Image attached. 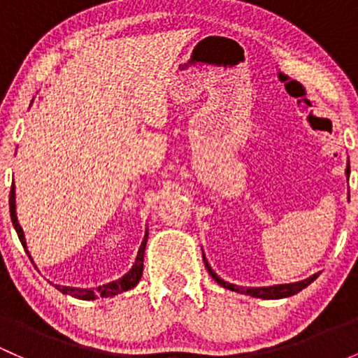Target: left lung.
<instances>
[{
  "instance_id": "left-lung-1",
  "label": "left lung",
  "mask_w": 358,
  "mask_h": 358,
  "mask_svg": "<svg viewBox=\"0 0 358 358\" xmlns=\"http://www.w3.org/2000/svg\"><path fill=\"white\" fill-rule=\"evenodd\" d=\"M350 174V164L347 167V176ZM203 261H205V266L208 273L211 275V278L215 280V282L218 283V285H222L224 288H229V290L232 292H239V294H245V295H251V297H257V299H283V297H290V295H295L297 292H301L302 288H306L307 285H310V283L314 282V280L317 278L319 273L316 275H313L310 278L307 280H302V282H297V283H285V285H273V287H237V285H232V283L229 282H224V280L220 278V276L217 275L213 270H211V266L208 264V261H206V257L203 256Z\"/></svg>"
}]
</instances>
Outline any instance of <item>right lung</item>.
Segmentation results:
<instances>
[{
	"label": "right lung",
	"mask_w": 358,
	"mask_h": 358,
	"mask_svg": "<svg viewBox=\"0 0 358 358\" xmlns=\"http://www.w3.org/2000/svg\"><path fill=\"white\" fill-rule=\"evenodd\" d=\"M10 215H11V222H13L15 230H17V234H18V239H20L22 245L25 248L27 255H29L30 259H32L30 252L27 251L24 230H22L20 224H18L17 211H15V184H11V191H10ZM147 239H148V232L145 234V239H143V242H141L140 251H138L136 261H134L133 268L126 273L122 278L116 280V282H110V283H107V285L97 287L95 290H92V288H73V287H59V285H56V288L59 292H63V294L71 295V297L82 299V301H94V299H97V297H113V295L121 294V292H126V290H129V288L136 287V283L140 282L141 275H143V255H145V248H147ZM32 263H34V259H32Z\"/></svg>",
	"instance_id": "right-lung-1"
}]
</instances>
